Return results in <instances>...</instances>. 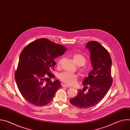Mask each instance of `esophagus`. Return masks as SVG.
Masks as SVG:
<instances>
[{
  "mask_svg": "<svg viewBox=\"0 0 130 130\" xmlns=\"http://www.w3.org/2000/svg\"><path fill=\"white\" fill-rule=\"evenodd\" d=\"M62 86H63V87H70V86H68V85H66V84H62Z\"/></svg>",
  "mask_w": 130,
  "mask_h": 130,
  "instance_id": "obj_1",
  "label": "esophagus"
}]
</instances>
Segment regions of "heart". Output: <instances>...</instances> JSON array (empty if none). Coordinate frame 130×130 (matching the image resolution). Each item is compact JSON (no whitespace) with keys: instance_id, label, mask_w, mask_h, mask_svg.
I'll use <instances>...</instances> for the list:
<instances>
[{"instance_id":"1","label":"heart","mask_w":130,"mask_h":130,"mask_svg":"<svg viewBox=\"0 0 130 130\" xmlns=\"http://www.w3.org/2000/svg\"><path fill=\"white\" fill-rule=\"evenodd\" d=\"M72 58L77 64V66L79 67L80 71L83 74L85 75L88 71V67L85 65L86 62V58L83 55L80 53H76L72 55ZM62 61V59H60L58 61V65L60 66L61 62ZM59 79L63 82L68 85H72L75 84L78 80V76L76 74L70 73L68 72L64 71L60 73L58 76Z\"/></svg>"}]
</instances>
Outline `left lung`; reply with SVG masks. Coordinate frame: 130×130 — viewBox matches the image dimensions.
Masks as SVG:
<instances>
[{
  "label": "left lung",
  "instance_id": "left-lung-1",
  "mask_svg": "<svg viewBox=\"0 0 130 130\" xmlns=\"http://www.w3.org/2000/svg\"><path fill=\"white\" fill-rule=\"evenodd\" d=\"M86 47L90 52L92 70L83 81L84 88L79 89L76 97L70 102L80 108H86L98 104L105 96L112 86V59L108 51L96 41L87 43ZM88 88V91L84 92Z\"/></svg>",
  "mask_w": 130,
  "mask_h": 130
}]
</instances>
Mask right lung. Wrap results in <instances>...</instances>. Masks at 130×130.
Returning a JSON list of instances; mask_svg holds the SVG:
<instances>
[{"mask_svg": "<svg viewBox=\"0 0 130 130\" xmlns=\"http://www.w3.org/2000/svg\"><path fill=\"white\" fill-rule=\"evenodd\" d=\"M66 50L65 46L47 39L36 40L24 48L15 72V79L22 95L30 103L40 106L48 104L61 87L58 80L45 81L48 77H55L51 73L56 64L54 59L63 55Z\"/></svg>", "mask_w": 130, "mask_h": 130, "instance_id": "obj_1", "label": "right lung"}]
</instances>
